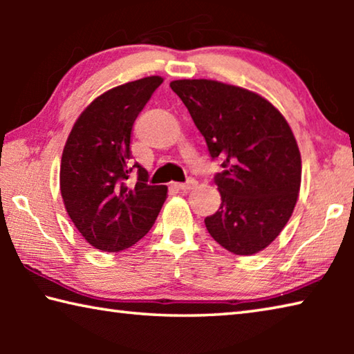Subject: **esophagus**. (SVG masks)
Segmentation results:
<instances>
[{
    "mask_svg": "<svg viewBox=\"0 0 354 354\" xmlns=\"http://www.w3.org/2000/svg\"><path fill=\"white\" fill-rule=\"evenodd\" d=\"M195 185H196V181L194 178H190V179H187V183H176L175 187L179 190H190V189H194Z\"/></svg>",
    "mask_w": 354,
    "mask_h": 354,
    "instance_id": "34e87169",
    "label": "esophagus"
}]
</instances>
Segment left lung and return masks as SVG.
<instances>
[{
	"label": "left lung",
	"instance_id": "8db88e82",
	"mask_svg": "<svg viewBox=\"0 0 354 354\" xmlns=\"http://www.w3.org/2000/svg\"><path fill=\"white\" fill-rule=\"evenodd\" d=\"M220 159L221 205L205 218L209 234L239 256L267 248L287 225L301 185L295 136L277 107L247 88L212 80L170 82Z\"/></svg>",
	"mask_w": 354,
	"mask_h": 354
}]
</instances>
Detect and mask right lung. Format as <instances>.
<instances>
[{
	"instance_id": "1",
	"label": "right lung",
	"mask_w": 354,
	"mask_h": 354,
	"mask_svg": "<svg viewBox=\"0 0 354 354\" xmlns=\"http://www.w3.org/2000/svg\"><path fill=\"white\" fill-rule=\"evenodd\" d=\"M164 77L148 76L95 98L71 128L61 160V195L68 217L101 251L133 247L151 230L167 185H149L148 171L131 162V133ZM138 169V181H129Z\"/></svg>"
}]
</instances>
